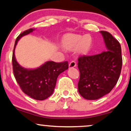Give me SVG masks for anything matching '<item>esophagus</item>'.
<instances>
[{
  "label": "esophagus",
  "mask_w": 131,
  "mask_h": 131,
  "mask_svg": "<svg viewBox=\"0 0 131 131\" xmlns=\"http://www.w3.org/2000/svg\"><path fill=\"white\" fill-rule=\"evenodd\" d=\"M76 66H77V64H76V62L75 61H72V62H70V64H69V68H73V67H75Z\"/></svg>",
  "instance_id": "1"
}]
</instances>
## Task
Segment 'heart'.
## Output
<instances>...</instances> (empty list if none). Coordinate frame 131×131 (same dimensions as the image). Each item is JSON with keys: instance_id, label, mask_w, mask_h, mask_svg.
I'll list each match as a JSON object with an SVG mask.
<instances>
[{"instance_id": "b5f03b06", "label": "heart", "mask_w": 131, "mask_h": 131, "mask_svg": "<svg viewBox=\"0 0 131 131\" xmlns=\"http://www.w3.org/2000/svg\"><path fill=\"white\" fill-rule=\"evenodd\" d=\"M62 45L66 49H77L81 54H87L92 45V39L89 35L82 36L75 34H67L63 37Z\"/></svg>"}]
</instances>
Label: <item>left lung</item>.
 Here are the masks:
<instances>
[{"mask_svg": "<svg viewBox=\"0 0 131 131\" xmlns=\"http://www.w3.org/2000/svg\"><path fill=\"white\" fill-rule=\"evenodd\" d=\"M102 35L106 51L79 57L80 78L78 92L84 98L97 100L109 93L117 84L122 67V48L119 42L109 32Z\"/></svg>", "mask_w": 131, "mask_h": 131, "instance_id": "8db88e82", "label": "left lung"}]
</instances>
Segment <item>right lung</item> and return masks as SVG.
<instances>
[{"label":"right lung","instance_id":"add662e5","mask_svg":"<svg viewBox=\"0 0 131 131\" xmlns=\"http://www.w3.org/2000/svg\"><path fill=\"white\" fill-rule=\"evenodd\" d=\"M35 30L30 28L24 31L16 39L13 52V69L16 81L22 91L33 99L43 100L53 94L58 77L68 69L69 64L67 61L59 63L47 61L38 68L28 69L24 68L17 62L14 50L17 42Z\"/></svg>","mask_w":131,"mask_h":131}]
</instances>
